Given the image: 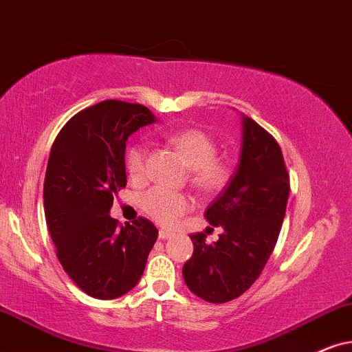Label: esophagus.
<instances>
[{
	"label": "esophagus",
	"instance_id": "1",
	"mask_svg": "<svg viewBox=\"0 0 352 352\" xmlns=\"http://www.w3.org/2000/svg\"><path fill=\"white\" fill-rule=\"evenodd\" d=\"M170 237H173V232H170V230H167V229L159 230V239H161V240H167Z\"/></svg>",
	"mask_w": 352,
	"mask_h": 352
}]
</instances>
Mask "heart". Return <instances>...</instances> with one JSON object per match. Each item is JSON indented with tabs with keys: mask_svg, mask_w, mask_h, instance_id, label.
<instances>
[{
	"mask_svg": "<svg viewBox=\"0 0 352 352\" xmlns=\"http://www.w3.org/2000/svg\"><path fill=\"white\" fill-rule=\"evenodd\" d=\"M168 144L185 159L190 167V180L203 191H214L226 184L229 177L228 167L216 157V144L206 133L186 128L167 136ZM146 159L148 146L138 143L128 149L126 172L131 180L141 182L146 179ZM193 201L188 195L177 193L154 186L141 197V209L154 222L162 226H172L173 222L190 211Z\"/></svg>",
	"mask_w": 352,
	"mask_h": 352,
	"instance_id": "b5f03b06",
	"label": "heart"
}]
</instances>
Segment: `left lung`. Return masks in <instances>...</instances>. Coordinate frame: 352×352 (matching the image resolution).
<instances>
[{"label":"left lung","mask_w":352,"mask_h":352,"mask_svg":"<svg viewBox=\"0 0 352 352\" xmlns=\"http://www.w3.org/2000/svg\"><path fill=\"white\" fill-rule=\"evenodd\" d=\"M289 198V173L281 148L265 128L242 117V149L237 170L204 217L224 232L214 243L190 235L193 255L184 279L195 296L224 304L242 296L263 271L274 250Z\"/></svg>","instance_id":"left-lung-1"}]
</instances>
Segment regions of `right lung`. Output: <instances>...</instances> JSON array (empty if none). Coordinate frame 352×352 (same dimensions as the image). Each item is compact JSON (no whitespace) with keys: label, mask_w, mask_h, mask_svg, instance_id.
I'll list each match as a JSON object with an SVG mask.
<instances>
[{"label":"right lung","mask_w":352,"mask_h":352,"mask_svg":"<svg viewBox=\"0 0 352 352\" xmlns=\"http://www.w3.org/2000/svg\"><path fill=\"white\" fill-rule=\"evenodd\" d=\"M154 122L148 107L104 100L74 115L52 146L43 184L48 232L63 270L96 299L131 291L157 239L146 217L118 226L109 214L126 185L128 138Z\"/></svg>","instance_id":"right-lung-1"}]
</instances>
